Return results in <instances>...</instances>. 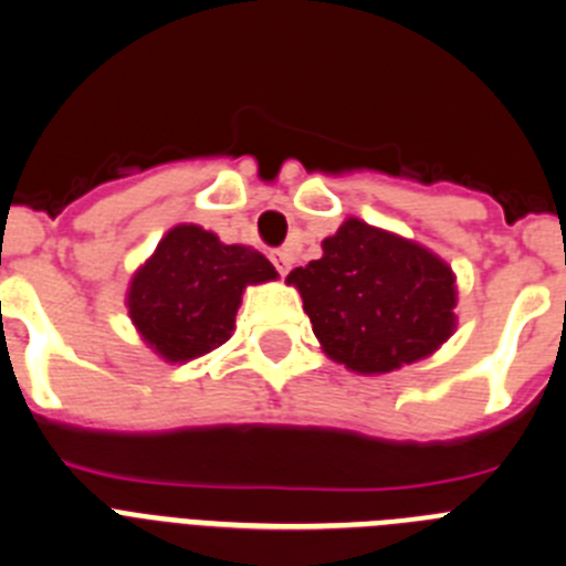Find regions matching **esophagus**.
<instances>
[{"instance_id": "esophagus-1", "label": "esophagus", "mask_w": 566, "mask_h": 566, "mask_svg": "<svg viewBox=\"0 0 566 566\" xmlns=\"http://www.w3.org/2000/svg\"><path fill=\"white\" fill-rule=\"evenodd\" d=\"M271 259H273V264H276V271L282 273V276H287L290 264H293V256H290L287 251H276Z\"/></svg>"}]
</instances>
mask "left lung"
<instances>
[{
  "instance_id": "obj_1",
  "label": "left lung",
  "mask_w": 566,
  "mask_h": 566,
  "mask_svg": "<svg viewBox=\"0 0 566 566\" xmlns=\"http://www.w3.org/2000/svg\"><path fill=\"white\" fill-rule=\"evenodd\" d=\"M287 276L324 353L360 375L426 358L454 333V273L409 239L346 220Z\"/></svg>"
}]
</instances>
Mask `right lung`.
Returning <instances> with one entry per match:
<instances>
[{
  "label": "right lung",
  "mask_w": 566,
  "mask_h": 566,
  "mask_svg": "<svg viewBox=\"0 0 566 566\" xmlns=\"http://www.w3.org/2000/svg\"><path fill=\"white\" fill-rule=\"evenodd\" d=\"M276 279L262 253L222 245L200 226H177L135 273L129 315L146 344L166 360H191L226 344L242 290Z\"/></svg>",
  "instance_id": "add662e5"
}]
</instances>
